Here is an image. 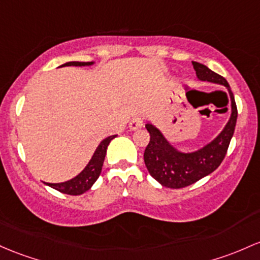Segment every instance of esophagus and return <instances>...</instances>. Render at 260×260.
Listing matches in <instances>:
<instances>
[{"label":"esophagus","instance_id":"1","mask_svg":"<svg viewBox=\"0 0 260 260\" xmlns=\"http://www.w3.org/2000/svg\"><path fill=\"white\" fill-rule=\"evenodd\" d=\"M143 124H144L143 118H142V117H139V116H137L132 119V121L129 122V128L132 131H137V129H139V128L143 127Z\"/></svg>","mask_w":260,"mask_h":260}]
</instances>
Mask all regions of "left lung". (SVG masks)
Wrapping results in <instances>:
<instances>
[{"label": "left lung", "instance_id": "obj_1", "mask_svg": "<svg viewBox=\"0 0 260 260\" xmlns=\"http://www.w3.org/2000/svg\"><path fill=\"white\" fill-rule=\"evenodd\" d=\"M192 67L200 81L212 82L227 88L231 100V115L223 129L212 141L192 152H182L178 149L165 138L158 127L149 122L145 124L150 135V141L144 150L145 167L161 186L170 189L189 186L215 172L223 160L235 133L237 106L227 80L201 62L192 61Z\"/></svg>", "mask_w": 260, "mask_h": 260}]
</instances>
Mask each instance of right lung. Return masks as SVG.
Segmentation results:
<instances>
[{"label":"right lung","mask_w":260,"mask_h":260,"mask_svg":"<svg viewBox=\"0 0 260 260\" xmlns=\"http://www.w3.org/2000/svg\"><path fill=\"white\" fill-rule=\"evenodd\" d=\"M95 64V61H68L62 64L61 67H91ZM117 135L106 137L100 142V144L96 148L95 153L91 156L90 161L87 162L86 167L84 168L82 172H80L75 178L70 179V180L64 182H44L48 186L53 187V189L60 191L62 193H68V195H81V193L86 192L87 190L91 189L95 181L98 180L100 174H101L102 165H104L105 156H106L107 147L110 142L113 138H116Z\"/></svg>","instance_id":"add662e5"}]
</instances>
